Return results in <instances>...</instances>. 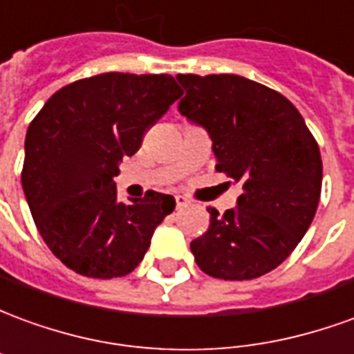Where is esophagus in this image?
<instances>
[{"instance_id": "esophagus-1", "label": "esophagus", "mask_w": 354, "mask_h": 354, "mask_svg": "<svg viewBox=\"0 0 354 354\" xmlns=\"http://www.w3.org/2000/svg\"><path fill=\"white\" fill-rule=\"evenodd\" d=\"M189 205V201H187V197H184V195H176V207L178 208H184Z\"/></svg>"}]
</instances>
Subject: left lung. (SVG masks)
I'll use <instances>...</instances> for the list:
<instances>
[{
	"mask_svg": "<svg viewBox=\"0 0 354 354\" xmlns=\"http://www.w3.org/2000/svg\"><path fill=\"white\" fill-rule=\"evenodd\" d=\"M180 111L212 138L216 170L243 184L237 208L220 214L192 241L201 271L250 281L273 271L309 230L320 199L319 144L296 106L261 83L233 73H178Z\"/></svg>",
	"mask_w": 354,
	"mask_h": 354,
	"instance_id": "1",
	"label": "left lung"
}]
</instances>
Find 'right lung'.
Instances as JSON below:
<instances>
[{"label": "right lung", "mask_w": 354, "mask_h": 354, "mask_svg": "<svg viewBox=\"0 0 354 354\" xmlns=\"http://www.w3.org/2000/svg\"><path fill=\"white\" fill-rule=\"evenodd\" d=\"M180 96L167 73H100L57 91L30 123L22 189L45 245L72 271L113 279L144 260L176 201L147 192L119 203L113 176Z\"/></svg>", "instance_id": "add662e5"}]
</instances>
